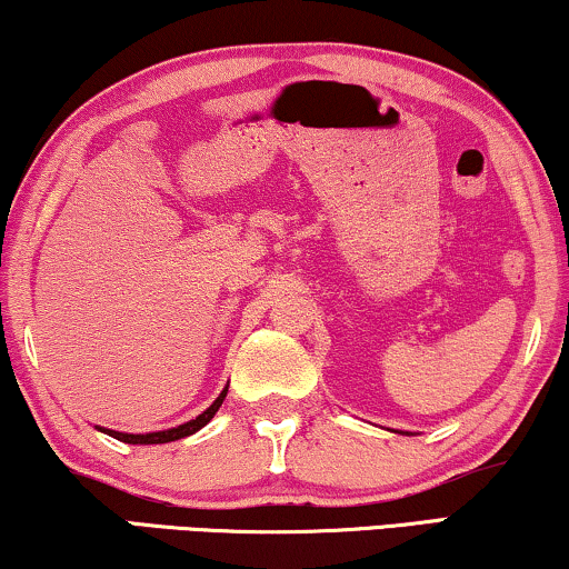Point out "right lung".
Instances as JSON below:
<instances>
[{
    "instance_id": "obj_1",
    "label": "right lung",
    "mask_w": 569,
    "mask_h": 569,
    "mask_svg": "<svg viewBox=\"0 0 569 569\" xmlns=\"http://www.w3.org/2000/svg\"><path fill=\"white\" fill-rule=\"evenodd\" d=\"M228 395V385L223 387V392L218 395L216 402L208 410H202L200 416L192 418V421H187L182 426H174V428H167V431H151V433H126V431H112V428H102L97 426V431H102L107 436H112V439L118 441H126V443H169V441H177V439H184V436H192L200 431L202 426H208L212 421V416L218 413V408L223 406Z\"/></svg>"
}]
</instances>
